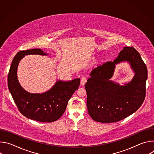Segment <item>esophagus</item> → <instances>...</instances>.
Listing matches in <instances>:
<instances>
[{
  "instance_id": "obj_1",
  "label": "esophagus",
  "mask_w": 154,
  "mask_h": 154,
  "mask_svg": "<svg viewBox=\"0 0 154 154\" xmlns=\"http://www.w3.org/2000/svg\"><path fill=\"white\" fill-rule=\"evenodd\" d=\"M86 81H87L86 78H85V77H82V78L81 79V80H80V84H81L82 85H84L86 83Z\"/></svg>"
}]
</instances>
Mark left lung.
<instances>
[{
	"label": "left lung",
	"mask_w": 154,
	"mask_h": 154,
	"mask_svg": "<svg viewBox=\"0 0 154 154\" xmlns=\"http://www.w3.org/2000/svg\"><path fill=\"white\" fill-rule=\"evenodd\" d=\"M127 62L135 74L130 82L121 85L110 79L116 65ZM87 80L86 105L92 119L97 122L119 121L135 113L146 96L147 70L140 54L133 47H124L113 61L94 68Z\"/></svg>",
	"instance_id": "8db88e82"
}]
</instances>
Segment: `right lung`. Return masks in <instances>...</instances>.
Segmentation results:
<instances>
[{
	"mask_svg": "<svg viewBox=\"0 0 154 154\" xmlns=\"http://www.w3.org/2000/svg\"><path fill=\"white\" fill-rule=\"evenodd\" d=\"M48 55L40 49L19 52L14 57L8 75V86L19 112L26 118L42 122H52L64 113L68 100L79 88L80 79L58 80L51 88L42 93H30L22 87L17 71L20 61L25 55Z\"/></svg>",
	"mask_w": 154,
	"mask_h": 154,
	"instance_id": "1",
	"label": "right lung"
}]
</instances>
